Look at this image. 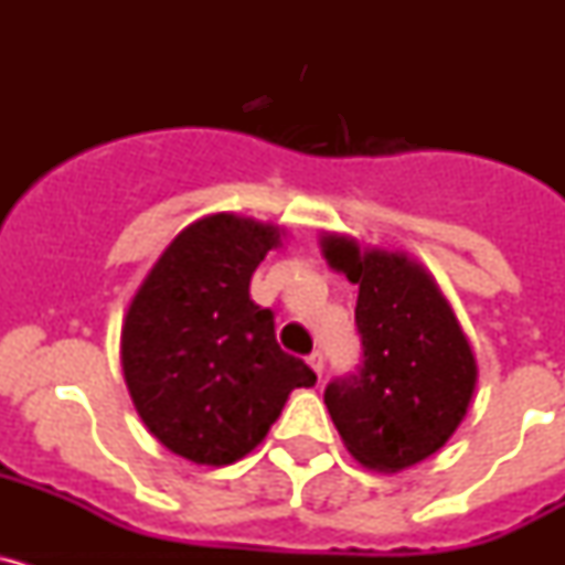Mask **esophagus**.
Wrapping results in <instances>:
<instances>
[{
	"label": "esophagus",
	"mask_w": 565,
	"mask_h": 565,
	"mask_svg": "<svg viewBox=\"0 0 565 565\" xmlns=\"http://www.w3.org/2000/svg\"><path fill=\"white\" fill-rule=\"evenodd\" d=\"M308 364H311V371L322 379V371H326V356H322L319 351H313L311 356H308Z\"/></svg>",
	"instance_id": "34e87169"
}]
</instances>
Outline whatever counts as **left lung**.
<instances>
[{"mask_svg": "<svg viewBox=\"0 0 565 565\" xmlns=\"http://www.w3.org/2000/svg\"><path fill=\"white\" fill-rule=\"evenodd\" d=\"M328 266L356 282L364 362L326 387L344 447L362 467L396 476L438 452L467 416L476 353L436 277L407 252L319 239Z\"/></svg>", "mask_w": 565, "mask_h": 565, "instance_id": "left-lung-1", "label": "left lung"}]
</instances>
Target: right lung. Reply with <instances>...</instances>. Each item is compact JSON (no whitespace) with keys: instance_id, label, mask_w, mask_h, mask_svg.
Wrapping results in <instances>:
<instances>
[{"instance_id":"obj_1","label":"right lung","mask_w":565,"mask_h":565,"mask_svg":"<svg viewBox=\"0 0 565 565\" xmlns=\"http://www.w3.org/2000/svg\"><path fill=\"white\" fill-rule=\"evenodd\" d=\"M286 228L234 212L189 223L143 277L121 326L135 411L174 456L203 467L246 458L297 387L317 373L274 337L254 306V268Z\"/></svg>"}]
</instances>
